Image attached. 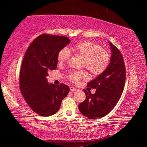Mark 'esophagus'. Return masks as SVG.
Masks as SVG:
<instances>
[{"label":"esophagus","instance_id":"esophagus-1","mask_svg":"<svg viewBox=\"0 0 147 147\" xmlns=\"http://www.w3.org/2000/svg\"><path fill=\"white\" fill-rule=\"evenodd\" d=\"M76 90H77V89L75 88H74V87H70V91L71 92H74Z\"/></svg>","mask_w":147,"mask_h":147}]
</instances>
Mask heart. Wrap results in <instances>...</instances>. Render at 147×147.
Segmentation results:
<instances>
[{
	"label": "heart",
	"mask_w": 147,
	"mask_h": 147,
	"mask_svg": "<svg viewBox=\"0 0 147 147\" xmlns=\"http://www.w3.org/2000/svg\"><path fill=\"white\" fill-rule=\"evenodd\" d=\"M77 56L83 57L82 67L86 68L91 75H100L106 70L109 64L111 56L109 52L102 48L99 44L89 41L79 42L74 44L70 50L68 48L61 49L57 54V60L59 63H63L70 59L71 51ZM84 71H73L69 73L68 78L72 82L78 83L81 78H85Z\"/></svg>",
	"instance_id": "1"
}]
</instances>
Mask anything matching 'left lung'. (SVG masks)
I'll return each mask as SVG.
<instances>
[{"label": "left lung", "instance_id": "8db88e82", "mask_svg": "<svg viewBox=\"0 0 147 147\" xmlns=\"http://www.w3.org/2000/svg\"><path fill=\"white\" fill-rule=\"evenodd\" d=\"M112 56L108 68L102 74L88 84L96 89L94 94L83 89L86 98L78 105L81 113L89 119H100L112 110L123 93L126 80V68L121 52L112 43Z\"/></svg>", "mask_w": 147, "mask_h": 147}]
</instances>
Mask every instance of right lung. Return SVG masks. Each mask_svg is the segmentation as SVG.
Masks as SVG:
<instances>
[{"instance_id": "add662e5", "label": "right lung", "mask_w": 147, "mask_h": 147, "mask_svg": "<svg viewBox=\"0 0 147 147\" xmlns=\"http://www.w3.org/2000/svg\"><path fill=\"white\" fill-rule=\"evenodd\" d=\"M70 43L65 36L41 34L32 41L22 62L19 87L24 100L34 112L48 117L56 113L69 88L61 83L49 84V72L56 69L57 54Z\"/></svg>"}]
</instances>
